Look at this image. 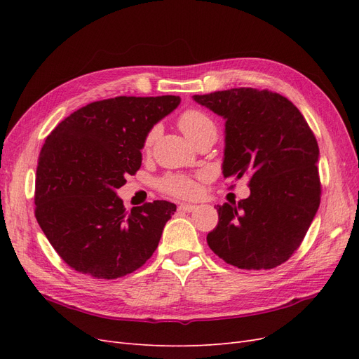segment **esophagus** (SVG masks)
<instances>
[{
    "mask_svg": "<svg viewBox=\"0 0 359 359\" xmlns=\"http://www.w3.org/2000/svg\"><path fill=\"white\" fill-rule=\"evenodd\" d=\"M178 210L182 211V212H193L194 210H196V205H190V203H181L178 206Z\"/></svg>",
    "mask_w": 359,
    "mask_h": 359,
    "instance_id": "obj_1",
    "label": "esophagus"
}]
</instances>
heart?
<instances>
[{
  "mask_svg": "<svg viewBox=\"0 0 359 359\" xmlns=\"http://www.w3.org/2000/svg\"><path fill=\"white\" fill-rule=\"evenodd\" d=\"M177 126L193 144H196L202 137L217 136V124L214 119L201 109H187L177 118ZM160 135V127H151L144 139V151H149ZM203 177V175H202ZM161 191L177 198H193L199 191V184L196 178L189 175H166L158 181Z\"/></svg>",
  "mask_w": 359,
  "mask_h": 359,
  "instance_id": "obj_1",
  "label": "heart"
}]
</instances>
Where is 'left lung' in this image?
<instances>
[{
  "instance_id": "8db88e82",
  "label": "left lung",
  "mask_w": 359,
  "mask_h": 359,
  "mask_svg": "<svg viewBox=\"0 0 359 359\" xmlns=\"http://www.w3.org/2000/svg\"><path fill=\"white\" fill-rule=\"evenodd\" d=\"M193 100L226 119L224 178L250 177L247 199L217 206L210 248L241 269L281 265L301 245L320 203L316 137L298 107L273 91L232 88Z\"/></svg>"
}]
</instances>
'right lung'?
I'll use <instances>...</instances> for the list:
<instances>
[{
	"mask_svg": "<svg viewBox=\"0 0 359 359\" xmlns=\"http://www.w3.org/2000/svg\"><path fill=\"white\" fill-rule=\"evenodd\" d=\"M180 102L178 95L93 102L46 137L34 212L52 247L74 271L114 280L133 273L156 252L177 205L154 201L127 212L115 190L142 165L148 130Z\"/></svg>",
	"mask_w": 359,
	"mask_h": 359,
	"instance_id": "obj_1",
	"label": "right lung"
}]
</instances>
